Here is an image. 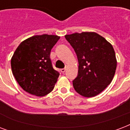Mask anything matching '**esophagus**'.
I'll use <instances>...</instances> for the list:
<instances>
[{
    "mask_svg": "<svg viewBox=\"0 0 130 130\" xmlns=\"http://www.w3.org/2000/svg\"><path fill=\"white\" fill-rule=\"evenodd\" d=\"M65 71H66V69H65V68H63V69H61V72H62L63 74H64V73H65Z\"/></svg>",
    "mask_w": 130,
    "mask_h": 130,
    "instance_id": "obj_1",
    "label": "esophagus"
}]
</instances>
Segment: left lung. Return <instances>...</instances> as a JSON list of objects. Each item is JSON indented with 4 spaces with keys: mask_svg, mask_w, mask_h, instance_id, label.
Returning <instances> with one entry per match:
<instances>
[{
    "mask_svg": "<svg viewBox=\"0 0 130 130\" xmlns=\"http://www.w3.org/2000/svg\"><path fill=\"white\" fill-rule=\"evenodd\" d=\"M77 55L78 76L73 80L76 91L86 98L98 95L113 79L117 58L112 45L94 32L65 36Z\"/></svg>",
    "mask_w": 130,
    "mask_h": 130,
    "instance_id": "left-lung-1",
    "label": "left lung"
}]
</instances>
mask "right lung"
<instances>
[{"label": "right lung", "instance_id": "add662e5", "mask_svg": "<svg viewBox=\"0 0 130 130\" xmlns=\"http://www.w3.org/2000/svg\"><path fill=\"white\" fill-rule=\"evenodd\" d=\"M59 39L52 35H35L15 50L11 60L13 75L28 93L42 97L54 89L59 73L52 67L50 55Z\"/></svg>", "mask_w": 130, "mask_h": 130}]
</instances>
